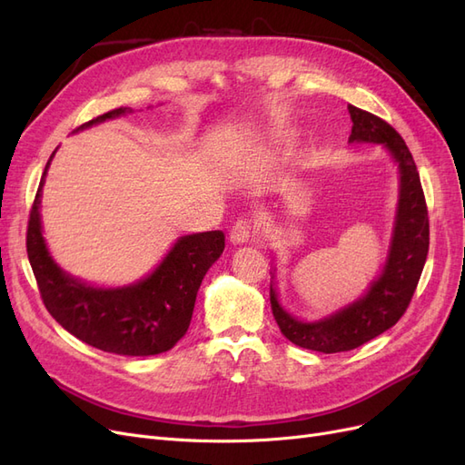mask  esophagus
Listing matches in <instances>:
<instances>
[{
  "instance_id": "1",
  "label": "esophagus",
  "mask_w": 465,
  "mask_h": 465,
  "mask_svg": "<svg viewBox=\"0 0 465 465\" xmlns=\"http://www.w3.org/2000/svg\"><path fill=\"white\" fill-rule=\"evenodd\" d=\"M254 232H256V227H254V224H252V221L238 219L232 224L229 238H231L232 244H246V242L252 241V238H254Z\"/></svg>"
}]
</instances>
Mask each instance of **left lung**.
I'll return each mask as SVG.
<instances>
[{
	"label": "left lung",
	"instance_id": "obj_1",
	"mask_svg": "<svg viewBox=\"0 0 465 465\" xmlns=\"http://www.w3.org/2000/svg\"><path fill=\"white\" fill-rule=\"evenodd\" d=\"M353 120L349 142L382 143L400 163V203L396 229L384 272L369 292L337 314L320 322H301L289 316L270 289L277 326L294 345L320 353H341L374 340L405 314L429 254V211L415 161L401 135L388 122L349 104Z\"/></svg>",
	"mask_w": 465,
	"mask_h": 465
}]
</instances>
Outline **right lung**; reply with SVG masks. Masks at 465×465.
<instances>
[{"mask_svg": "<svg viewBox=\"0 0 465 465\" xmlns=\"http://www.w3.org/2000/svg\"><path fill=\"white\" fill-rule=\"evenodd\" d=\"M125 112L130 108H114L77 130ZM48 164L50 161L40 178L26 229V254L46 311L77 340L106 353L149 357L173 349L190 328L195 294L209 267L223 254L224 234L207 231L182 236L157 270L135 285L89 287L54 263L42 238L38 207Z\"/></svg>", "mask_w": 465, "mask_h": 465, "instance_id": "add662e5", "label": "right lung"}]
</instances>
